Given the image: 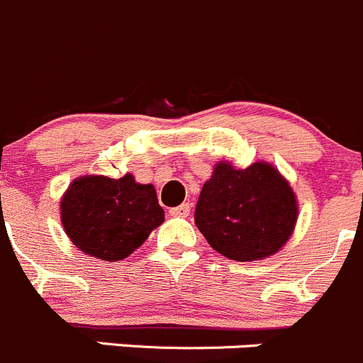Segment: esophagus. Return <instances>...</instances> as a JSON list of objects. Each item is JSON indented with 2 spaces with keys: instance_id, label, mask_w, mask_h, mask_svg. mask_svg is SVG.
<instances>
[{
  "instance_id": "esophagus-1",
  "label": "esophagus",
  "mask_w": 363,
  "mask_h": 363,
  "mask_svg": "<svg viewBox=\"0 0 363 363\" xmlns=\"http://www.w3.org/2000/svg\"><path fill=\"white\" fill-rule=\"evenodd\" d=\"M172 217H187L191 213V205L189 203H182L179 206H174V208L169 210Z\"/></svg>"
}]
</instances>
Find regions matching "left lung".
<instances>
[{
    "label": "left lung",
    "instance_id": "obj_1",
    "mask_svg": "<svg viewBox=\"0 0 363 363\" xmlns=\"http://www.w3.org/2000/svg\"><path fill=\"white\" fill-rule=\"evenodd\" d=\"M299 205L289 179L269 162L213 165L196 205V226L210 246L237 262L264 260L294 233Z\"/></svg>",
    "mask_w": 363,
    "mask_h": 363
}]
</instances>
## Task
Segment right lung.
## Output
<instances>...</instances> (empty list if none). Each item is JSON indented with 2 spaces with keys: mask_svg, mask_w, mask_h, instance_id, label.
I'll return each instance as SVG.
<instances>
[{
  "mask_svg": "<svg viewBox=\"0 0 363 363\" xmlns=\"http://www.w3.org/2000/svg\"><path fill=\"white\" fill-rule=\"evenodd\" d=\"M164 216L153 185L139 184L132 172L119 179L78 176L60 199V220L71 242L105 262L123 260L139 250Z\"/></svg>",
  "mask_w": 363,
  "mask_h": 363,
  "instance_id": "obj_1",
  "label": "right lung"
}]
</instances>
